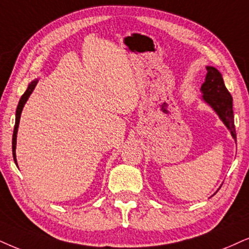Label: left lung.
<instances>
[{"mask_svg": "<svg viewBox=\"0 0 249 249\" xmlns=\"http://www.w3.org/2000/svg\"><path fill=\"white\" fill-rule=\"evenodd\" d=\"M206 80L201 86V99L216 112L237 142V134L234 128L232 96L225 87L221 72L213 67H207Z\"/></svg>", "mask_w": 249, "mask_h": 249, "instance_id": "1", "label": "left lung"}]
</instances>
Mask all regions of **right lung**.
<instances>
[{
	"label": "right lung",
	"instance_id": "obj_1",
	"mask_svg": "<svg viewBox=\"0 0 249 249\" xmlns=\"http://www.w3.org/2000/svg\"><path fill=\"white\" fill-rule=\"evenodd\" d=\"M37 81H39L37 79L31 81V84L28 85L26 92H25L23 94V96L20 97L19 103H18V107H17V110H16V123H15V128H14V135H12V155H14V160H15L16 164H17V159H16V144H17V132H18V126H19L20 115H21V111H23L25 103H26L28 97H30V95L34 90V88H36Z\"/></svg>",
	"mask_w": 249,
	"mask_h": 249
}]
</instances>
